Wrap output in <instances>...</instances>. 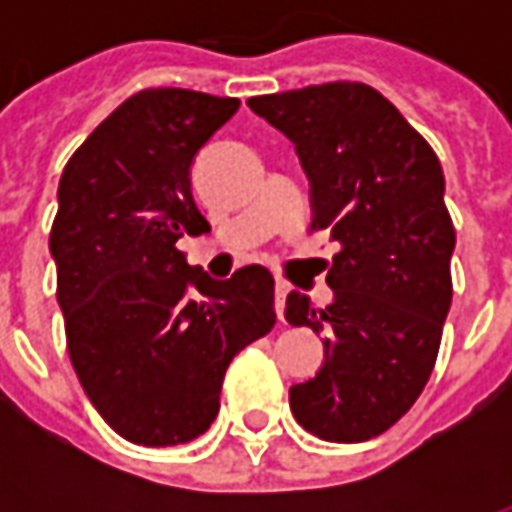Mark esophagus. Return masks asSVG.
<instances>
[{"instance_id":"1","label":"esophagus","mask_w":512,"mask_h":512,"mask_svg":"<svg viewBox=\"0 0 512 512\" xmlns=\"http://www.w3.org/2000/svg\"><path fill=\"white\" fill-rule=\"evenodd\" d=\"M285 296H288V282L277 279V288H274V307H277L279 318L285 315Z\"/></svg>"}]
</instances>
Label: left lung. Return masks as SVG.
Masks as SVG:
<instances>
[{
	"mask_svg": "<svg viewBox=\"0 0 512 512\" xmlns=\"http://www.w3.org/2000/svg\"><path fill=\"white\" fill-rule=\"evenodd\" d=\"M246 104L296 145L310 227L340 244L326 274L332 304L315 310L299 290L288 296L285 321L326 334L321 370L290 386V411L318 439H373L425 389L450 312L455 230L439 158L362 82Z\"/></svg>",
	"mask_w": 512,
	"mask_h": 512,
	"instance_id": "8db88e82",
	"label": "left lung"
}]
</instances>
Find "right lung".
<instances>
[{
    "mask_svg": "<svg viewBox=\"0 0 512 512\" xmlns=\"http://www.w3.org/2000/svg\"><path fill=\"white\" fill-rule=\"evenodd\" d=\"M238 106L180 87L142 90L60 178L49 249L68 354L109 428L142 447L211 428L233 356L277 321L268 268L211 279L175 246L211 233L191 197V164Z\"/></svg>",
    "mask_w": 512,
    "mask_h": 512,
    "instance_id": "1",
    "label": "right lung"
}]
</instances>
